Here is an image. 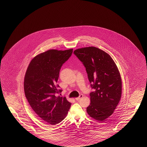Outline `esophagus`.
Wrapping results in <instances>:
<instances>
[{"label": "esophagus", "mask_w": 147, "mask_h": 147, "mask_svg": "<svg viewBox=\"0 0 147 147\" xmlns=\"http://www.w3.org/2000/svg\"><path fill=\"white\" fill-rule=\"evenodd\" d=\"M83 96V95L81 94V95H79V97L76 98V100H79L80 98H82Z\"/></svg>", "instance_id": "obj_1"}]
</instances>
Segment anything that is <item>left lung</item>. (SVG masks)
<instances>
[{
	"label": "left lung",
	"mask_w": 147,
	"mask_h": 147,
	"mask_svg": "<svg viewBox=\"0 0 147 147\" xmlns=\"http://www.w3.org/2000/svg\"><path fill=\"white\" fill-rule=\"evenodd\" d=\"M74 54L82 62L91 88L89 115L103 122L113 113L122 94V81L119 69L111 56L95 47L79 49Z\"/></svg>",
	"instance_id": "obj_1"
}]
</instances>
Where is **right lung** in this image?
Here are the masks:
<instances>
[{"instance_id":"1","label":"right lung","mask_w":147,"mask_h":147,"mask_svg":"<svg viewBox=\"0 0 147 147\" xmlns=\"http://www.w3.org/2000/svg\"><path fill=\"white\" fill-rule=\"evenodd\" d=\"M73 49H50L34 57L24 79V91L29 104L43 120L52 125L65 117L71 103L65 97L56 96L62 91L57 84L60 69L71 56Z\"/></svg>"}]
</instances>
